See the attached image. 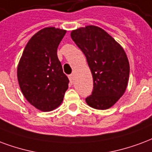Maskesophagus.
I'll use <instances>...</instances> for the list:
<instances>
[{
	"instance_id": "34e87169",
	"label": "esophagus",
	"mask_w": 152,
	"mask_h": 152,
	"mask_svg": "<svg viewBox=\"0 0 152 152\" xmlns=\"http://www.w3.org/2000/svg\"><path fill=\"white\" fill-rule=\"evenodd\" d=\"M68 78H69L71 82H73L74 81V80H75V75H74V74H71V75L68 76Z\"/></svg>"
}]
</instances>
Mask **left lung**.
Listing matches in <instances>:
<instances>
[{"mask_svg":"<svg viewBox=\"0 0 152 152\" xmlns=\"http://www.w3.org/2000/svg\"><path fill=\"white\" fill-rule=\"evenodd\" d=\"M71 37L85 54L93 75V93L85 99L86 103L96 110L110 109L127 87L130 64L124 49L96 26L72 30Z\"/></svg>","mask_w":152,"mask_h":152,"instance_id":"obj_1","label":"left lung"}]
</instances>
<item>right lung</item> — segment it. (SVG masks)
Listing matches in <instances>:
<instances>
[{"label":"right lung","mask_w":152,"mask_h":152,"mask_svg":"<svg viewBox=\"0 0 152 152\" xmlns=\"http://www.w3.org/2000/svg\"><path fill=\"white\" fill-rule=\"evenodd\" d=\"M66 30L46 27L32 36L18 65V80L25 98L43 112L61 104L69 80L63 72L57 48Z\"/></svg>","instance_id":"right-lung-1"}]
</instances>
